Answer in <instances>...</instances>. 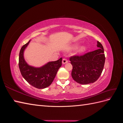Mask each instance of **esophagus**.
<instances>
[{
  "instance_id": "1",
  "label": "esophagus",
  "mask_w": 123,
  "mask_h": 123,
  "mask_svg": "<svg viewBox=\"0 0 123 123\" xmlns=\"http://www.w3.org/2000/svg\"><path fill=\"white\" fill-rule=\"evenodd\" d=\"M62 64H65L66 63H67V62H68V60H67V59H66V58H63V59H62Z\"/></svg>"
}]
</instances>
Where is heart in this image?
<instances>
[{
  "mask_svg": "<svg viewBox=\"0 0 123 123\" xmlns=\"http://www.w3.org/2000/svg\"><path fill=\"white\" fill-rule=\"evenodd\" d=\"M86 50V47L82 46V47H81L79 49V50H78V52H80V53L83 52H84Z\"/></svg>",
  "mask_w": 123,
  "mask_h": 123,
  "instance_id": "obj_1",
  "label": "heart"
}]
</instances>
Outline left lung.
Instances as JSON below:
<instances>
[{
  "instance_id": "8db88e82",
  "label": "left lung",
  "mask_w": 123,
  "mask_h": 123,
  "mask_svg": "<svg viewBox=\"0 0 123 123\" xmlns=\"http://www.w3.org/2000/svg\"><path fill=\"white\" fill-rule=\"evenodd\" d=\"M98 49L81 55L70 57L73 66L71 75L77 83L82 85L93 83L101 75L105 62L102 44L98 42Z\"/></svg>"
}]
</instances>
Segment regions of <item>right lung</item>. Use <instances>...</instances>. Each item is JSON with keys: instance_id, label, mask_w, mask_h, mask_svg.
Here are the masks:
<instances>
[{"instance_id": "add662e5", "label": "right lung", "mask_w": 123, "mask_h": 123, "mask_svg": "<svg viewBox=\"0 0 123 123\" xmlns=\"http://www.w3.org/2000/svg\"><path fill=\"white\" fill-rule=\"evenodd\" d=\"M21 47L19 55V68L22 76L27 82L38 89L49 87L53 81L59 68L62 65V58L48 62L40 68L29 66L24 58V51L30 42Z\"/></svg>"}]
</instances>
